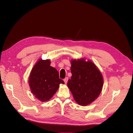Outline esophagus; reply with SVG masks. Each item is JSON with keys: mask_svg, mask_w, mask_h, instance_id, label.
<instances>
[{"mask_svg": "<svg viewBox=\"0 0 133 133\" xmlns=\"http://www.w3.org/2000/svg\"><path fill=\"white\" fill-rule=\"evenodd\" d=\"M68 78L66 77L64 79V82L65 83V84H66V83L68 82Z\"/></svg>", "mask_w": 133, "mask_h": 133, "instance_id": "obj_1", "label": "esophagus"}]
</instances>
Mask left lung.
<instances>
[{
	"label": "left lung",
	"instance_id": "1",
	"mask_svg": "<svg viewBox=\"0 0 133 133\" xmlns=\"http://www.w3.org/2000/svg\"><path fill=\"white\" fill-rule=\"evenodd\" d=\"M72 75L67 85L79 105L87 106L97 99L102 90L104 79L95 64L80 58L71 60Z\"/></svg>",
	"mask_w": 133,
	"mask_h": 133
}]
</instances>
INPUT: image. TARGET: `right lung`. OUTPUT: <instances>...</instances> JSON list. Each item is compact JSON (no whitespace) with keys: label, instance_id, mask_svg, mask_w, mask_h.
Here are the masks:
<instances>
[{"label":"right lung","instance_id":"add662e5","mask_svg":"<svg viewBox=\"0 0 133 133\" xmlns=\"http://www.w3.org/2000/svg\"><path fill=\"white\" fill-rule=\"evenodd\" d=\"M49 59H39L35 63L29 76V85L31 91L40 101H48L53 97L64 82L59 78L55 68L50 66Z\"/></svg>","mask_w":133,"mask_h":133}]
</instances>
